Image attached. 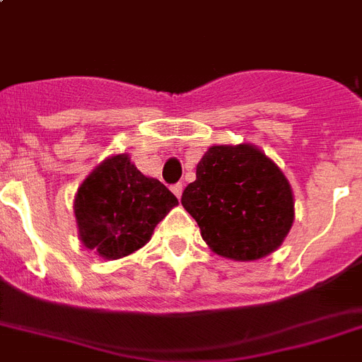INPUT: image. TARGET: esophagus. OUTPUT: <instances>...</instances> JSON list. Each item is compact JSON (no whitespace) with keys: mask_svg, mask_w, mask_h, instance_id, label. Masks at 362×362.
<instances>
[{"mask_svg":"<svg viewBox=\"0 0 362 362\" xmlns=\"http://www.w3.org/2000/svg\"><path fill=\"white\" fill-rule=\"evenodd\" d=\"M183 188H185L183 183H175V185H172V192H174L177 198H181V194H183Z\"/></svg>","mask_w":362,"mask_h":362,"instance_id":"obj_1","label":"esophagus"}]
</instances>
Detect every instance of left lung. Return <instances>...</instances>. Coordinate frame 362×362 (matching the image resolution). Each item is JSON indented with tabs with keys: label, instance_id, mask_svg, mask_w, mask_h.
I'll return each mask as SVG.
<instances>
[{
	"label": "left lung",
	"instance_id": "1",
	"mask_svg": "<svg viewBox=\"0 0 362 362\" xmlns=\"http://www.w3.org/2000/svg\"><path fill=\"white\" fill-rule=\"evenodd\" d=\"M181 203L214 253L255 261L276 250L294 222L291 185L253 146H213Z\"/></svg>",
	"mask_w": 362,
	"mask_h": 362
}]
</instances>
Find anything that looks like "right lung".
I'll use <instances>...</instances> for the list:
<instances>
[{
  "mask_svg": "<svg viewBox=\"0 0 362 362\" xmlns=\"http://www.w3.org/2000/svg\"><path fill=\"white\" fill-rule=\"evenodd\" d=\"M175 205L159 179L140 174L127 155H115L83 181L74 211L81 242L105 259H120L144 246Z\"/></svg>",
  "mask_w": 362,
  "mask_h": 362,
  "instance_id": "obj_1",
  "label": "right lung"
}]
</instances>
